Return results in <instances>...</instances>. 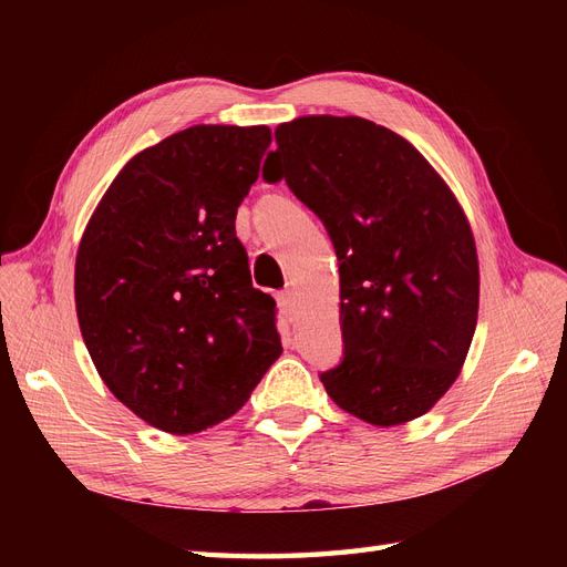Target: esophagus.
Returning <instances> with one entry per match:
<instances>
[{
  "instance_id": "34e87169",
  "label": "esophagus",
  "mask_w": 567,
  "mask_h": 567,
  "mask_svg": "<svg viewBox=\"0 0 567 567\" xmlns=\"http://www.w3.org/2000/svg\"><path fill=\"white\" fill-rule=\"evenodd\" d=\"M277 302H279V310H281L288 319H293V312H296V296H293V290H281V293L277 296Z\"/></svg>"
}]
</instances>
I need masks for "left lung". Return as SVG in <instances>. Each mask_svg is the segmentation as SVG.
<instances>
[{
    "label": "left lung",
    "instance_id": "1",
    "mask_svg": "<svg viewBox=\"0 0 567 567\" xmlns=\"http://www.w3.org/2000/svg\"><path fill=\"white\" fill-rule=\"evenodd\" d=\"M267 182L286 179L329 231L342 359L319 379L371 425L423 416L452 388L477 323L473 231L450 186L371 120L305 115L274 132Z\"/></svg>",
    "mask_w": 567,
    "mask_h": 567
}]
</instances>
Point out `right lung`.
<instances>
[{
    "instance_id": "1",
    "label": "right lung",
    "mask_w": 567,
    "mask_h": 567,
    "mask_svg": "<svg viewBox=\"0 0 567 567\" xmlns=\"http://www.w3.org/2000/svg\"><path fill=\"white\" fill-rule=\"evenodd\" d=\"M269 144L265 125L167 136L120 169L82 234L84 346L115 398L165 433L236 414L284 350L234 225Z\"/></svg>"
}]
</instances>
